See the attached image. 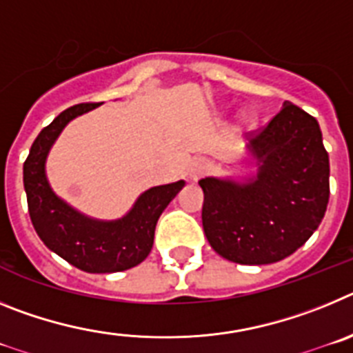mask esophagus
<instances>
[{"instance_id":"34e87169","label":"esophagus","mask_w":353,"mask_h":353,"mask_svg":"<svg viewBox=\"0 0 353 353\" xmlns=\"http://www.w3.org/2000/svg\"><path fill=\"white\" fill-rule=\"evenodd\" d=\"M208 168H210V162H208V159H205V157L194 159V161L191 162V170H189V176H191L192 180H198L199 176H203V174L207 173Z\"/></svg>"}]
</instances>
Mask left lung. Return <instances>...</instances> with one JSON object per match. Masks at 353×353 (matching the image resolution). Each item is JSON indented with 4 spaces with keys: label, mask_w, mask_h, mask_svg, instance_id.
I'll return each instance as SVG.
<instances>
[{
    "label": "left lung",
    "mask_w": 353,
    "mask_h": 353,
    "mask_svg": "<svg viewBox=\"0 0 353 353\" xmlns=\"http://www.w3.org/2000/svg\"><path fill=\"white\" fill-rule=\"evenodd\" d=\"M258 173L245 183L203 179V230L212 249L242 265H267L297 251L329 203V154L316 118L290 101L248 136Z\"/></svg>",
    "instance_id": "1"
}]
</instances>
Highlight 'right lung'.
Instances as JSON below:
<instances>
[{"label": "right lung", "mask_w": 353, "mask_h": 353, "mask_svg": "<svg viewBox=\"0 0 353 353\" xmlns=\"http://www.w3.org/2000/svg\"><path fill=\"white\" fill-rule=\"evenodd\" d=\"M97 105L99 102L72 105L40 130L24 161V189L31 223L43 244L84 272L108 274L136 267L148 256L155 224L179 194L183 180L152 187L139 196L125 217L111 223L84 217L61 201L46 179V157L68 121Z\"/></svg>", "instance_id": "add662e5"}]
</instances>
